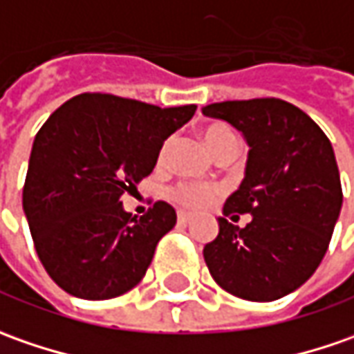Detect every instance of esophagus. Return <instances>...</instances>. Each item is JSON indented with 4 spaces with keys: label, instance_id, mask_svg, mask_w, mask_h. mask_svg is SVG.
Returning <instances> with one entry per match:
<instances>
[{
    "label": "esophagus",
    "instance_id": "34e87169",
    "mask_svg": "<svg viewBox=\"0 0 354 354\" xmlns=\"http://www.w3.org/2000/svg\"><path fill=\"white\" fill-rule=\"evenodd\" d=\"M189 219H192V214H188V212H178V221L180 223H188Z\"/></svg>",
    "mask_w": 354,
    "mask_h": 354
}]
</instances>
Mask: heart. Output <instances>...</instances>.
Returning <instances> with one entry per match:
<instances>
[{
  "mask_svg": "<svg viewBox=\"0 0 354 354\" xmlns=\"http://www.w3.org/2000/svg\"><path fill=\"white\" fill-rule=\"evenodd\" d=\"M229 135H233V133L227 127H223V125H209V127L203 129V140H205L209 151L214 149L219 140L225 139ZM165 151L160 154V158L165 156ZM172 198L178 203L186 205V207L200 209V207H205V205H209L215 200V189L209 188V186H203V184H180V186L172 189Z\"/></svg>",
  "mask_w": 354,
  "mask_h": 354,
  "instance_id": "obj_1",
  "label": "heart"
}]
</instances>
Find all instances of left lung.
I'll list each match as a JSON object with an SVG mask.
<instances>
[{"mask_svg": "<svg viewBox=\"0 0 354 354\" xmlns=\"http://www.w3.org/2000/svg\"><path fill=\"white\" fill-rule=\"evenodd\" d=\"M201 113L227 121L249 147L245 178L223 215L250 214L243 229L217 217L203 247L209 274L237 298L272 301L310 280L343 205L335 153L317 123L276 97L221 102Z\"/></svg>", "mask_w": 354, "mask_h": 354, "instance_id": "left-lung-1", "label": "left lung"}]
</instances>
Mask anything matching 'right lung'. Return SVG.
Masks as SVG:
<instances>
[{"label":"right lung","mask_w":354,"mask_h":354,"mask_svg":"<svg viewBox=\"0 0 354 354\" xmlns=\"http://www.w3.org/2000/svg\"><path fill=\"white\" fill-rule=\"evenodd\" d=\"M194 111L80 93L44 121L32 140L23 212L44 270L64 292L109 299L142 280L176 212L156 201L137 219L121 196L137 192L165 140Z\"/></svg>","instance_id":"obj_1"}]
</instances>
